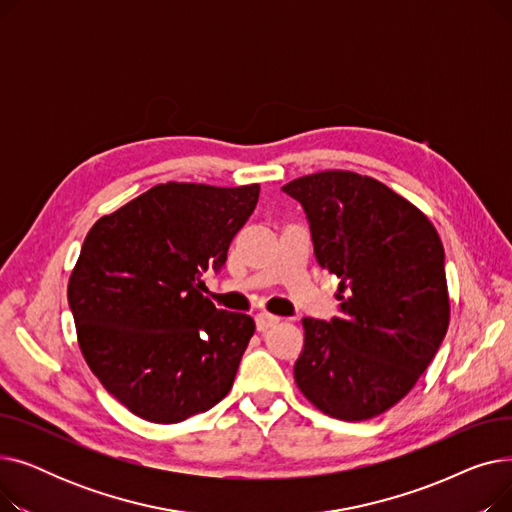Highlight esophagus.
I'll list each match as a JSON object with an SVG mask.
<instances>
[{
	"instance_id": "1",
	"label": "esophagus",
	"mask_w": 512,
	"mask_h": 512,
	"mask_svg": "<svg viewBox=\"0 0 512 512\" xmlns=\"http://www.w3.org/2000/svg\"><path fill=\"white\" fill-rule=\"evenodd\" d=\"M255 321H257V330H259V332H265V330L274 328L276 324H280V317H278V315H272V313H267V311H261V313L255 315Z\"/></svg>"
}]
</instances>
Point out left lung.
Here are the masks:
<instances>
[{
  "mask_svg": "<svg viewBox=\"0 0 512 512\" xmlns=\"http://www.w3.org/2000/svg\"><path fill=\"white\" fill-rule=\"evenodd\" d=\"M282 191L307 213L317 263L340 278V317L303 319L294 382L330 417H378L411 392L446 336L442 240L423 211L369 176L326 170Z\"/></svg>",
  "mask_w": 512,
  "mask_h": 512,
  "instance_id": "1",
  "label": "left lung"
}]
</instances>
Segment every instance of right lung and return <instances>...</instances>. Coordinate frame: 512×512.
<instances>
[{
    "label": "right lung",
    "instance_id": "right-lung-1",
    "mask_svg": "<svg viewBox=\"0 0 512 512\" xmlns=\"http://www.w3.org/2000/svg\"><path fill=\"white\" fill-rule=\"evenodd\" d=\"M257 199L259 184L166 182L89 230L68 305L87 365L130 413L178 423L230 392L255 321L203 297L201 274L226 263Z\"/></svg>",
    "mask_w": 512,
    "mask_h": 512
}]
</instances>
